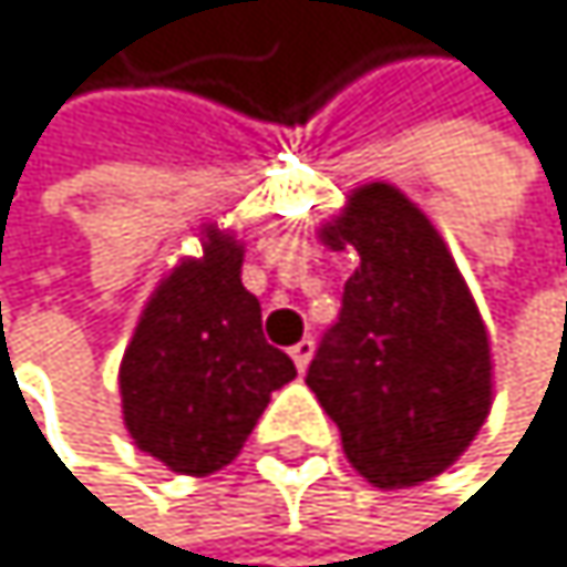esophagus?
Masks as SVG:
<instances>
[{
    "label": "esophagus",
    "instance_id": "34e87169",
    "mask_svg": "<svg viewBox=\"0 0 567 567\" xmlns=\"http://www.w3.org/2000/svg\"><path fill=\"white\" fill-rule=\"evenodd\" d=\"M289 353H292L296 367H299V370H306V367H309V360H312V353H316V343H312L309 337H302V340H299V343H296Z\"/></svg>",
    "mask_w": 567,
    "mask_h": 567
}]
</instances>
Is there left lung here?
Segmentation results:
<instances>
[{
    "label": "left lung",
    "instance_id": "1",
    "mask_svg": "<svg viewBox=\"0 0 567 567\" xmlns=\"http://www.w3.org/2000/svg\"><path fill=\"white\" fill-rule=\"evenodd\" d=\"M319 241L353 248L360 265L306 384L367 483H429L470 449L493 408L489 333L476 299L429 214L394 183L353 186Z\"/></svg>",
    "mask_w": 567,
    "mask_h": 567
}]
</instances>
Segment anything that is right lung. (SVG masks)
Masks as SVG:
<instances>
[{
  "label": "right lung",
  "mask_w": 567,
  "mask_h": 567,
  "mask_svg": "<svg viewBox=\"0 0 567 567\" xmlns=\"http://www.w3.org/2000/svg\"><path fill=\"white\" fill-rule=\"evenodd\" d=\"M204 255L179 258L152 289L118 367L132 442L179 476H210L245 449L271 391L296 363L261 333L245 289V241L200 224Z\"/></svg>",
  "instance_id": "1"
}]
</instances>
